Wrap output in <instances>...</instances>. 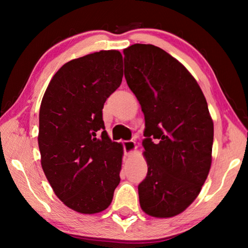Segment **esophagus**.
Returning <instances> with one entry per match:
<instances>
[{"instance_id": "obj_1", "label": "esophagus", "mask_w": 248, "mask_h": 248, "mask_svg": "<svg viewBox=\"0 0 248 248\" xmlns=\"http://www.w3.org/2000/svg\"><path fill=\"white\" fill-rule=\"evenodd\" d=\"M123 146H124V155H131L132 153H134L136 151L137 146H136V142L134 141H124L123 142Z\"/></svg>"}]
</instances>
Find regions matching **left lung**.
I'll use <instances>...</instances> for the list:
<instances>
[{
  "label": "left lung",
  "mask_w": 248,
  "mask_h": 248,
  "mask_svg": "<svg viewBox=\"0 0 248 248\" xmlns=\"http://www.w3.org/2000/svg\"><path fill=\"white\" fill-rule=\"evenodd\" d=\"M124 78L144 114L148 174L138 186L142 210L170 217L190 205L211 166L213 123L202 91L185 66L153 45L124 50Z\"/></svg>",
  "instance_id": "left-lung-1"
}]
</instances>
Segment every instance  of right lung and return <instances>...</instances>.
<instances>
[{
    "label": "right lung",
    "instance_id": "1",
    "mask_svg": "<svg viewBox=\"0 0 248 248\" xmlns=\"http://www.w3.org/2000/svg\"><path fill=\"white\" fill-rule=\"evenodd\" d=\"M123 77L119 51L87 54L62 66L41 100V166L58 198L79 213L107 209L120 183L123 146L109 139L103 108Z\"/></svg>",
    "mask_w": 248,
    "mask_h": 248
}]
</instances>
